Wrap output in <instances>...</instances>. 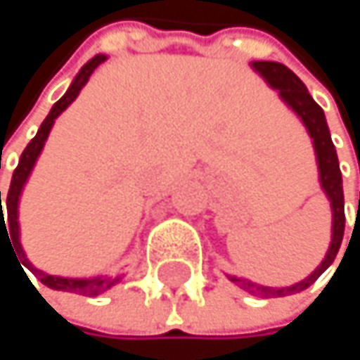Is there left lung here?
I'll return each mask as SVG.
<instances>
[{
  "label": "left lung",
  "mask_w": 360,
  "mask_h": 360,
  "mask_svg": "<svg viewBox=\"0 0 360 360\" xmlns=\"http://www.w3.org/2000/svg\"><path fill=\"white\" fill-rule=\"evenodd\" d=\"M254 72H258L264 83L275 89L279 94V100L292 110L300 122L304 124L311 141H313V150H315V160H317V171H319V185L323 189V193L329 200L331 206V242L327 254L321 260V264L302 281L294 283V285H285V288H269V285H260L256 281H250L246 277H238V275H227L229 281H233L236 285H240L242 290H246L252 296L258 298H279V296H290V294H298L302 290H307L309 285H313L319 275L329 269V264L333 262L335 254L342 246V238H344V225H346V217H344V189H342V173H340V162H338V154L329 135V127L325 120V114L321 106L311 98L309 89L304 87V83L283 64L279 62H262L256 60L250 62Z\"/></svg>",
  "instance_id": "1"
}]
</instances>
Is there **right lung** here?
I'll list each match as a JSON object with an SVG mask.
<instances>
[{
    "label": "right lung",
    "mask_w": 360,
    "mask_h": 360,
    "mask_svg": "<svg viewBox=\"0 0 360 360\" xmlns=\"http://www.w3.org/2000/svg\"><path fill=\"white\" fill-rule=\"evenodd\" d=\"M106 60H108V56L98 53V56H94V58H91V60H89L81 70H79V75L72 79L70 87L66 89V94H64V96L53 104V106H51L49 114H47V116H45V120L41 122V127H39L37 135L31 139V143L25 148V152H22V156H20V160H18V167H16V171H14V175H12L10 191H8V200H6L8 221H6V219H4V214H1V191H0V250H1V236H6V238H8V242H10V246H14L12 250H16L22 254V258H20V260H25L22 264H27V266L35 273L37 277H39V281H41L43 285H47V288H51V290H58V292H72V294H81V296H100V294L108 292L112 285H116L122 277H120V275L62 277V275H49V273H45V271H41V269L33 266V262L27 258V254H25V250H22V244H20L18 206H20L22 189H25L27 181H29L31 173H33V169H35L37 158H39V156H41V152H43V146H45V141H47V137H49V131H51V127H53L56 118H58L64 110L68 108V106L77 100V96L81 94V89L87 85V81H89V77H91V72H94L102 62H106ZM20 260H18V262H20Z\"/></svg>",
    "instance_id": "add662e5"
}]
</instances>
